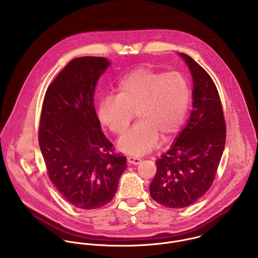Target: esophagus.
<instances>
[{
  "label": "esophagus",
  "instance_id": "1",
  "mask_svg": "<svg viewBox=\"0 0 258 258\" xmlns=\"http://www.w3.org/2000/svg\"><path fill=\"white\" fill-rule=\"evenodd\" d=\"M127 162L129 164H132V165H138L141 162V159L138 158V157H135V156H128L127 157Z\"/></svg>",
  "mask_w": 258,
  "mask_h": 258
}]
</instances>
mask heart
<instances>
[{"label": "heart", "mask_w": 258, "mask_h": 258, "mask_svg": "<svg viewBox=\"0 0 258 258\" xmlns=\"http://www.w3.org/2000/svg\"><path fill=\"white\" fill-rule=\"evenodd\" d=\"M117 96L104 97L98 107L101 123L116 135L123 134L134 119L139 122L119 140V148L132 155L152 150L168 141L181 128L190 103L191 90L179 72H160L140 67L126 75Z\"/></svg>", "instance_id": "heart-1"}]
</instances>
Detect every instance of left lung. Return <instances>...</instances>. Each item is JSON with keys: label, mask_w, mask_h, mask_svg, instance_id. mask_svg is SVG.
<instances>
[{"label": "left lung", "mask_w": 258, "mask_h": 258, "mask_svg": "<svg viewBox=\"0 0 258 258\" xmlns=\"http://www.w3.org/2000/svg\"><path fill=\"white\" fill-rule=\"evenodd\" d=\"M193 77V110L171 148L156 162L151 197L168 208L190 206L212 185L225 146L226 124L218 90L209 74L180 53Z\"/></svg>", "instance_id": "left-lung-1"}]
</instances>
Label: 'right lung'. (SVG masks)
Segmentation results:
<instances>
[{
    "label": "right lung",
    "instance_id": "obj_1",
    "mask_svg": "<svg viewBox=\"0 0 258 258\" xmlns=\"http://www.w3.org/2000/svg\"><path fill=\"white\" fill-rule=\"evenodd\" d=\"M110 62L79 57L49 85L43 101L39 145L50 181L80 209H96L114 197L126 157L105 137L94 107V92Z\"/></svg>",
    "mask_w": 258,
    "mask_h": 258
}]
</instances>
